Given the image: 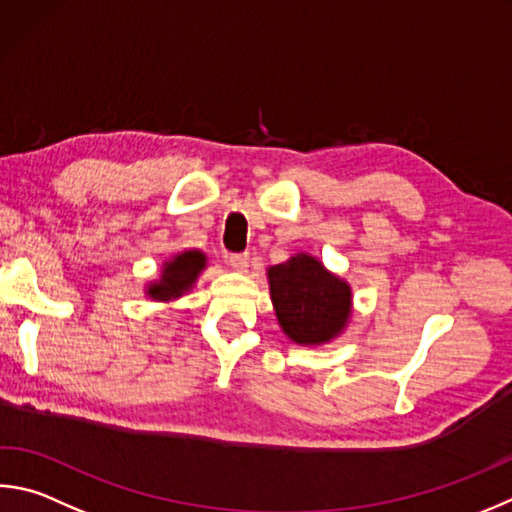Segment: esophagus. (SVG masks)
<instances>
[{"mask_svg": "<svg viewBox=\"0 0 512 512\" xmlns=\"http://www.w3.org/2000/svg\"><path fill=\"white\" fill-rule=\"evenodd\" d=\"M228 264L235 268V271H239V273H244L246 268H248V264H250V255L248 253H232L230 257H228Z\"/></svg>", "mask_w": 512, "mask_h": 512, "instance_id": "1", "label": "esophagus"}]
</instances>
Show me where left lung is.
I'll return each mask as SVG.
<instances>
[{
  "label": "left lung",
  "instance_id": "8db88e82",
  "mask_svg": "<svg viewBox=\"0 0 512 512\" xmlns=\"http://www.w3.org/2000/svg\"><path fill=\"white\" fill-rule=\"evenodd\" d=\"M268 286L282 331L297 345H327L345 331L351 286L318 259L297 253L268 268Z\"/></svg>",
  "mask_w": 512,
  "mask_h": 512
}]
</instances>
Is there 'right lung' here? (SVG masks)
<instances>
[{
    "label": "right lung",
    "mask_w": 512,
    "mask_h": 512,
    "mask_svg": "<svg viewBox=\"0 0 512 512\" xmlns=\"http://www.w3.org/2000/svg\"><path fill=\"white\" fill-rule=\"evenodd\" d=\"M203 268H206V255L201 250H183V253L174 255L170 262L163 264L161 277L147 284L145 293L156 302L179 300L194 286Z\"/></svg>",
    "instance_id": "right-lung-1"
}]
</instances>
